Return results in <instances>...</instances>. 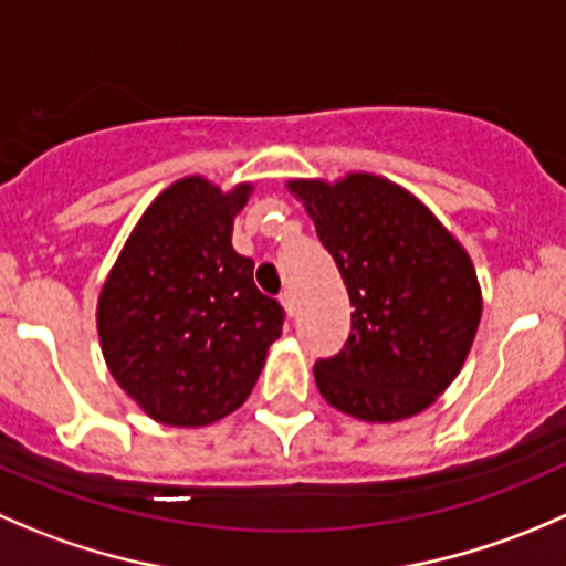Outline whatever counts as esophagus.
<instances>
[{"instance_id": "1", "label": "esophagus", "mask_w": 566, "mask_h": 566, "mask_svg": "<svg viewBox=\"0 0 566 566\" xmlns=\"http://www.w3.org/2000/svg\"><path fill=\"white\" fill-rule=\"evenodd\" d=\"M282 304H284V310H287V315H295V295H293V290H284V293H282Z\"/></svg>"}]
</instances>
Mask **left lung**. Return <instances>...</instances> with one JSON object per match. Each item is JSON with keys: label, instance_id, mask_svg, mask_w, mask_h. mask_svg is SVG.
Wrapping results in <instances>:
<instances>
[{"label": "left lung", "instance_id": "obj_1", "mask_svg": "<svg viewBox=\"0 0 566 566\" xmlns=\"http://www.w3.org/2000/svg\"><path fill=\"white\" fill-rule=\"evenodd\" d=\"M345 279L350 334L315 361L334 409L370 422L417 415L462 370L481 321L473 262L415 196L373 174L287 185Z\"/></svg>", "mask_w": 566, "mask_h": 566}]
</instances>
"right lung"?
Masks as SVG:
<instances>
[{
    "instance_id": "obj_1",
    "label": "right lung",
    "mask_w": 566,
    "mask_h": 566,
    "mask_svg": "<svg viewBox=\"0 0 566 566\" xmlns=\"http://www.w3.org/2000/svg\"><path fill=\"white\" fill-rule=\"evenodd\" d=\"M249 193L179 179L144 212L98 295L109 373L157 422L190 429L232 415L282 334V304L232 249Z\"/></svg>"
}]
</instances>
